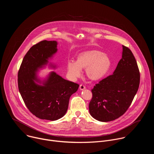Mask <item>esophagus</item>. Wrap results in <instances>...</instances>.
<instances>
[{
  "label": "esophagus",
  "mask_w": 154,
  "mask_h": 154,
  "mask_svg": "<svg viewBox=\"0 0 154 154\" xmlns=\"http://www.w3.org/2000/svg\"><path fill=\"white\" fill-rule=\"evenodd\" d=\"M79 88H80V90H83L86 88V87L83 85H80V86H79Z\"/></svg>",
  "instance_id": "esophagus-1"
}]
</instances>
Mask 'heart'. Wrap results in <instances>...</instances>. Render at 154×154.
<instances>
[{
  "instance_id": "heart-1",
  "label": "heart",
  "mask_w": 154,
  "mask_h": 154,
  "mask_svg": "<svg viewBox=\"0 0 154 154\" xmlns=\"http://www.w3.org/2000/svg\"><path fill=\"white\" fill-rule=\"evenodd\" d=\"M111 65V60L106 54L97 50H89L79 54L76 61L68 60L67 69L72 79L79 77L82 74V69H85L88 78L97 81L107 74Z\"/></svg>"
}]
</instances>
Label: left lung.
<instances>
[{"mask_svg":"<svg viewBox=\"0 0 154 154\" xmlns=\"http://www.w3.org/2000/svg\"><path fill=\"white\" fill-rule=\"evenodd\" d=\"M140 74L134 54L122 46V58L113 74L102 80L91 90L89 112L101 122L115 120L127 110L136 95Z\"/></svg>","mask_w":154,"mask_h":154,"instance_id":"8db88e82","label":"left lung"}]
</instances>
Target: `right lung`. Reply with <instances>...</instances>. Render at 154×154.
<instances>
[{"instance_id": "add662e5", "label": "right lung", "mask_w": 154, "mask_h": 154, "mask_svg": "<svg viewBox=\"0 0 154 154\" xmlns=\"http://www.w3.org/2000/svg\"><path fill=\"white\" fill-rule=\"evenodd\" d=\"M56 41L44 40L33 46L24 56L18 72L19 93L29 111L41 119L56 121L66 113L71 96L79 85L65 80L55 72H51L41 80L37 72L49 64L57 52Z\"/></svg>"}]
</instances>
